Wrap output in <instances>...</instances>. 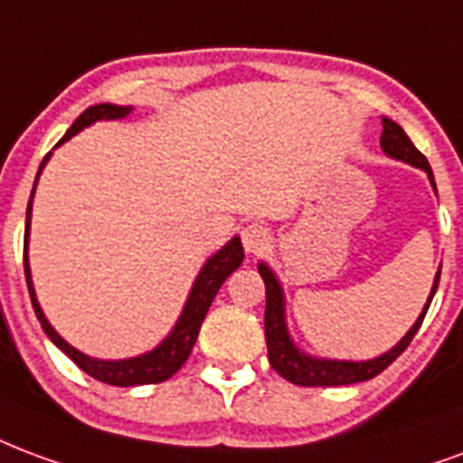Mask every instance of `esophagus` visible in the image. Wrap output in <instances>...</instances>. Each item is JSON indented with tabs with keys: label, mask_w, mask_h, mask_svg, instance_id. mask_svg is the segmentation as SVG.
I'll list each match as a JSON object with an SVG mask.
<instances>
[{
	"label": "esophagus",
	"mask_w": 463,
	"mask_h": 463,
	"mask_svg": "<svg viewBox=\"0 0 463 463\" xmlns=\"http://www.w3.org/2000/svg\"><path fill=\"white\" fill-rule=\"evenodd\" d=\"M269 241H272V232L267 225L262 222H250L242 228V248L250 255H260V252H265L269 248Z\"/></svg>",
	"instance_id": "esophagus-1"
}]
</instances>
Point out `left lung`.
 I'll list each match as a JSON object with an SVG mask.
<instances>
[{
  "label": "left lung",
  "instance_id": "8db88e82",
  "mask_svg": "<svg viewBox=\"0 0 463 463\" xmlns=\"http://www.w3.org/2000/svg\"><path fill=\"white\" fill-rule=\"evenodd\" d=\"M380 146L383 152L397 159V162L412 164L417 169H422L430 181H432L434 191H437V184H434L432 166L424 159V154L417 149V146L410 142V137L405 135V129L392 122V119L383 118V135H380ZM260 277L265 279L267 289V304H265V338H267V355H269V365L275 368L284 380H289L294 385H301V388H328V385H351V383H363V380L375 378L378 373H383L388 368L390 363L395 361L397 355L405 351L410 341L414 338V334L420 331L424 321V314L432 304V297L439 287V275L441 269L434 277L432 292H430V299L424 304L422 314L417 317V321L412 324V328L407 331L405 336L400 338V344L392 345L388 354L378 355V358H371V361H328V358H314L309 354H301L297 344L289 336L287 331V318H284V292L282 284L275 277V272L260 262L258 265Z\"/></svg>",
  "mask_w": 463,
  "mask_h": 463
}]
</instances>
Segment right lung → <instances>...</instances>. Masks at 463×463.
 Wrapping results in <instances>:
<instances>
[{
  "label": "right lung",
  "instance_id": "1",
  "mask_svg": "<svg viewBox=\"0 0 463 463\" xmlns=\"http://www.w3.org/2000/svg\"><path fill=\"white\" fill-rule=\"evenodd\" d=\"M132 112L129 105H109V102H102V105H92L75 119L71 129H68L63 139L58 145L68 142L71 137L78 135L83 127L98 122V119H122ZM56 145V146H58ZM51 152L43 156V162L39 166V174H36V181H39L41 171L49 162ZM36 181H33V191H36ZM33 191H31L29 198V208H26V231H24V272H26V284H29V294H31V304H33V311H36V318L41 321V328L46 331V336L53 341V344L63 351V354L71 358V361L85 371L88 375H92L95 380L100 383H108V385H118V388H132V385H149V383H164L169 380L174 373L179 371L181 365L188 361L191 355V348L196 344L198 331H201V324H203L205 314L211 309L213 304L215 294L222 287V282L242 265V242L241 238H232L228 245H222L215 255L205 260V265L201 267L198 272L196 282L191 287L188 292L186 307L181 311L179 321L176 326L171 328V334L164 338L162 344L156 345L154 351H146L142 355H135V358H125V361H100V358H90V355L80 354L78 348L63 341L58 336L56 328L51 326L49 318L43 317V311L39 307V299H36V292H33V282H31V267L29 258H26V250H29V225H31V201H33Z\"/></svg>",
  "mask_w": 463,
  "mask_h": 463
}]
</instances>
